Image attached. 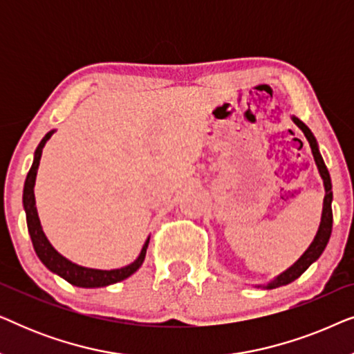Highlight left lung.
Here are the masks:
<instances>
[{"label":"left lung","mask_w":354,"mask_h":354,"mask_svg":"<svg viewBox=\"0 0 354 354\" xmlns=\"http://www.w3.org/2000/svg\"><path fill=\"white\" fill-rule=\"evenodd\" d=\"M292 120L298 125L299 129H301V132L304 133V137H306V140L309 142V147H311L314 161H316V166L319 169V174H321V177H322V180H324V188H326V196H324L321 224H319L317 234H316V236H314L313 243L309 245V248L301 254V258H299L293 266H290V268L285 270V272L277 275V277H275L274 280H270L268 285H258V287H263V288H268V290L282 287V285L292 283L293 280H297L299 275H301L304 270H306L309 266L314 263V261H317L319 256L324 253V250H326V246L328 243V239H330V234H332V222H333L332 200H333V193H332L330 174H328V171H327L326 162H324L321 153H319V147H317L316 138H314V135H313L311 130L308 129V125H304L301 120H299L298 118H295V115L292 118Z\"/></svg>","instance_id":"8db88e82"}]
</instances>
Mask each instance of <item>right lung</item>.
Returning <instances> with one entry per match:
<instances>
[{
  "label": "right lung",
  "mask_w": 354,
  "mask_h": 354,
  "mask_svg": "<svg viewBox=\"0 0 354 354\" xmlns=\"http://www.w3.org/2000/svg\"><path fill=\"white\" fill-rule=\"evenodd\" d=\"M55 133V130L48 132L43 140L38 145L35 149V156H33V162L30 171L27 174L26 183H24V196H22V203H24V209H26V217H27V229L28 234H30L33 248H35V253L43 264L46 266L51 272H55L62 277L67 282L75 285V287H82V288H98V287H106V285L111 283H118L120 280L127 279L132 275L133 272H137L140 269V266L143 264L145 256H147V248L149 243V236L148 240L145 241L142 251H140L138 258L130 263L129 266L120 269H111V270H101V269H90V268H84V266H79L75 263H72L67 258H64L61 253L53 248V245L50 243V240L46 239L45 232L41 229L40 219H38V212H37V206H35V193H33V187H35V178H37V171L38 166H40V159H41V151L43 147H45L48 140L51 138V135Z\"/></svg>",
  "instance_id": "obj_1"
}]
</instances>
